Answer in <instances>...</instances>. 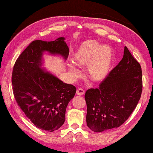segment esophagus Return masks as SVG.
<instances>
[{
  "mask_svg": "<svg viewBox=\"0 0 153 153\" xmlns=\"http://www.w3.org/2000/svg\"><path fill=\"white\" fill-rule=\"evenodd\" d=\"M85 91L83 88H78L76 91V95H84Z\"/></svg>",
  "mask_w": 153,
  "mask_h": 153,
  "instance_id": "34e87169",
  "label": "esophagus"
}]
</instances>
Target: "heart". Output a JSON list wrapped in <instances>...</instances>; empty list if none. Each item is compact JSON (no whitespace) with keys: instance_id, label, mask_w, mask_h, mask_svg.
Segmentation results:
<instances>
[{"instance_id":"b5f03b06","label":"heart","mask_w":153,"mask_h":153,"mask_svg":"<svg viewBox=\"0 0 153 153\" xmlns=\"http://www.w3.org/2000/svg\"><path fill=\"white\" fill-rule=\"evenodd\" d=\"M114 60L111 48L102 46L93 39L84 41L77 48L74 53L73 61L81 68L88 66L90 78L96 82L104 81L109 74ZM70 70L76 74L77 71L72 66Z\"/></svg>"}]
</instances>
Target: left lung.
Here are the masks:
<instances>
[{
    "label": "left lung",
    "mask_w": 153,
    "mask_h": 153,
    "mask_svg": "<svg viewBox=\"0 0 153 153\" xmlns=\"http://www.w3.org/2000/svg\"><path fill=\"white\" fill-rule=\"evenodd\" d=\"M142 88L141 65L125 47L122 60L99 88L85 92L87 126L95 132L120 127L137 107Z\"/></svg>",
    "instance_id": "8db88e82"
}]
</instances>
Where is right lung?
<instances>
[{
	"instance_id": "add662e5",
	"label": "right lung",
	"mask_w": 153,
	"mask_h": 153,
	"mask_svg": "<svg viewBox=\"0 0 153 153\" xmlns=\"http://www.w3.org/2000/svg\"><path fill=\"white\" fill-rule=\"evenodd\" d=\"M64 37L55 41H33L20 54L12 75L16 103L27 118L38 128L57 130L63 125L68 104L76 88L41 68L45 51L68 58L69 48Z\"/></svg>"
}]
</instances>
